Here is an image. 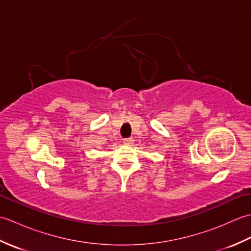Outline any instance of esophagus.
Here are the masks:
<instances>
[{
  "mask_svg": "<svg viewBox=\"0 0 251 251\" xmlns=\"http://www.w3.org/2000/svg\"><path fill=\"white\" fill-rule=\"evenodd\" d=\"M134 142V138H125V139H123V143L124 145H131V143Z\"/></svg>",
  "mask_w": 251,
  "mask_h": 251,
  "instance_id": "esophagus-1",
  "label": "esophagus"
}]
</instances>
